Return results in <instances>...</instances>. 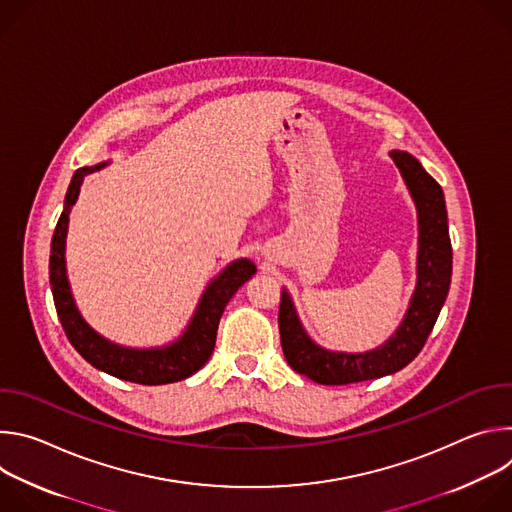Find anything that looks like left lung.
Segmentation results:
<instances>
[{
  "label": "left lung",
  "mask_w": 512,
  "mask_h": 512,
  "mask_svg": "<svg viewBox=\"0 0 512 512\" xmlns=\"http://www.w3.org/2000/svg\"><path fill=\"white\" fill-rule=\"evenodd\" d=\"M417 210V281L407 312L381 346L367 352H338L314 342L306 332L289 291L279 304V334L285 360L318 385H348L393 375L419 354L442 312L452 281V243L444 190L407 152H389Z\"/></svg>",
  "instance_id": "1"
}]
</instances>
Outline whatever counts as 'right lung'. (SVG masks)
Listing matches in <instances>:
<instances>
[{"instance_id": "add662e5", "label": "right lung", "mask_w": 512, "mask_h": 512, "mask_svg": "<svg viewBox=\"0 0 512 512\" xmlns=\"http://www.w3.org/2000/svg\"><path fill=\"white\" fill-rule=\"evenodd\" d=\"M109 162L97 166L79 168L70 180L64 196V210L58 218L52 245H50V285L58 320L66 332V338L75 350L95 369L137 385H168L184 381L200 371L210 358L216 342V330L229 300L237 289L255 275L257 267L249 259H237L229 263L204 287L198 306L184 328V332L170 344L154 348H131L115 344L101 336L81 316L75 298H72L68 275H66V233L68 214L75 206L85 176L99 172Z\"/></svg>"}]
</instances>
